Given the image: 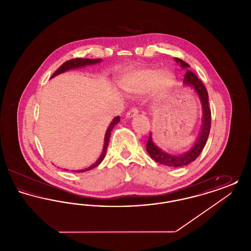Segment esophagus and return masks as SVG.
<instances>
[{
  "instance_id": "1",
  "label": "esophagus",
  "mask_w": 251,
  "mask_h": 251,
  "mask_svg": "<svg viewBox=\"0 0 251 251\" xmlns=\"http://www.w3.org/2000/svg\"><path fill=\"white\" fill-rule=\"evenodd\" d=\"M139 113V111H138V109L136 107H132L131 109H130L128 112H127V114H126V117L128 118V119H131V118H133V117H135L137 114Z\"/></svg>"
}]
</instances>
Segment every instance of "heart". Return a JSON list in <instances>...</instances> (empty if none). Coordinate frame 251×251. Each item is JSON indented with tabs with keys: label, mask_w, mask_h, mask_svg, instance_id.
Listing matches in <instances>:
<instances>
[{
	"label": "heart",
	"mask_w": 251,
	"mask_h": 251,
	"mask_svg": "<svg viewBox=\"0 0 251 251\" xmlns=\"http://www.w3.org/2000/svg\"><path fill=\"white\" fill-rule=\"evenodd\" d=\"M174 76L168 71L142 70L126 75L122 81V87L132 93H144L154 87V96L161 99L166 95L173 82Z\"/></svg>",
	"instance_id": "obj_1"
}]
</instances>
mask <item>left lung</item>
Returning a JSON list of instances; mask_svg holds the SVG:
<instances>
[{"label":"left lung","instance_id":"obj_1","mask_svg":"<svg viewBox=\"0 0 251 251\" xmlns=\"http://www.w3.org/2000/svg\"><path fill=\"white\" fill-rule=\"evenodd\" d=\"M177 63L180 64V67L183 69H188L189 65L184 62L183 60L179 58H175ZM184 84H189L193 86L200 97L201 100V104L203 108V124L201 131L200 133V136L197 140L196 144L191 150L181 155H171L167 152L160 150L154 143L152 142L151 133L150 134L148 143H147V151L150 156L159 164L165 165L167 167H180L187 166L193 161H195L202 151L203 148L207 142L210 129H211V109L209 107V96L207 89L202 82L198 78V76L192 72L190 70H187L184 75L183 79Z\"/></svg>","mask_w":251,"mask_h":251}]
</instances>
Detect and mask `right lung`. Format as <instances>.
<instances>
[{
    "instance_id": "add662e5",
    "label": "right lung",
    "mask_w": 251,
    "mask_h": 251,
    "mask_svg": "<svg viewBox=\"0 0 251 251\" xmlns=\"http://www.w3.org/2000/svg\"><path fill=\"white\" fill-rule=\"evenodd\" d=\"M100 61H101V59H89V58H84H84H74V59L68 60V61H66L64 64H62V65L60 66L59 69L52 74L51 78L54 77L55 75H58L59 73H62V72L70 71V70H72V69L84 67V66H87V65H93V64L99 63V62H100ZM120 121V117H116V118L113 120V121L111 122V124L109 125L107 131H106V133H105L104 146H103L102 153H101L100 157L97 160V162H96L95 164H93L91 167H87V168H85V169L78 170V171H75V172H84V171H88V170L94 168V167H97V166H99V165L102 162V160L104 159L105 153H106V151H107L108 143H109V139H110V135H111V131L113 130V128H114Z\"/></svg>"
}]
</instances>
